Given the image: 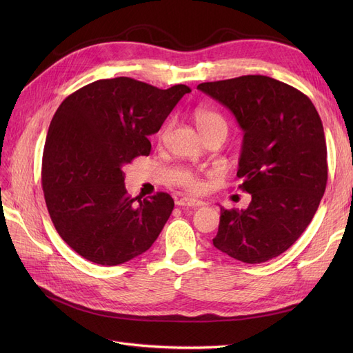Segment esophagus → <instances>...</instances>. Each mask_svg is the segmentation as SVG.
Returning a JSON list of instances; mask_svg holds the SVG:
<instances>
[{
	"instance_id": "1",
	"label": "esophagus",
	"mask_w": 353,
	"mask_h": 353,
	"mask_svg": "<svg viewBox=\"0 0 353 353\" xmlns=\"http://www.w3.org/2000/svg\"><path fill=\"white\" fill-rule=\"evenodd\" d=\"M178 206H190V208H200L205 206V201L201 200H196V199H190V197H183L176 200Z\"/></svg>"
}]
</instances>
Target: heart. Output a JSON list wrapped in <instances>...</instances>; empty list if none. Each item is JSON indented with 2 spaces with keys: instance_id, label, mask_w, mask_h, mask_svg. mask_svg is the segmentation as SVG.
Returning a JSON list of instances; mask_svg holds the SVG:
<instances>
[{
  "instance_id": "1",
  "label": "heart",
  "mask_w": 353,
  "mask_h": 353,
  "mask_svg": "<svg viewBox=\"0 0 353 353\" xmlns=\"http://www.w3.org/2000/svg\"><path fill=\"white\" fill-rule=\"evenodd\" d=\"M194 122L201 135L212 131H222L225 134L228 131V125L223 116L209 108H197L194 110ZM176 185L193 194L201 193L203 188H205L203 179L197 174L191 172V170H181L176 175Z\"/></svg>"
}]
</instances>
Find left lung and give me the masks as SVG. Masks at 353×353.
<instances>
[{
  "instance_id": "1",
  "label": "left lung",
  "mask_w": 353,
  "mask_h": 353,
  "mask_svg": "<svg viewBox=\"0 0 353 353\" xmlns=\"http://www.w3.org/2000/svg\"><path fill=\"white\" fill-rule=\"evenodd\" d=\"M243 130L237 176L248 209L221 208L213 245L245 263L284 253L311 223L328 176L324 128L303 92L263 74L199 83Z\"/></svg>"
}]
</instances>
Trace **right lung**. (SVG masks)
Returning a JSON list of instances; mask_svg holds the SVG:
<instances>
[{
    "instance_id": "right-lung-1",
    "label": "right lung",
    "mask_w": 353,
    "mask_h": 353,
    "mask_svg": "<svg viewBox=\"0 0 353 353\" xmlns=\"http://www.w3.org/2000/svg\"><path fill=\"white\" fill-rule=\"evenodd\" d=\"M190 91L183 83L159 90L121 77L85 85L59 105L42 154V190L60 237L82 258L114 266L159 237L174 199H131L123 168L150 154L148 135Z\"/></svg>"
}]
</instances>
